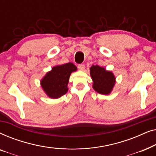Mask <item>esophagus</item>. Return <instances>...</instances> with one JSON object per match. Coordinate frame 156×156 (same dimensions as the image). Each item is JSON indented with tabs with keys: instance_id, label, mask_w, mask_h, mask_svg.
Here are the masks:
<instances>
[{
	"instance_id": "1",
	"label": "esophagus",
	"mask_w": 156,
	"mask_h": 156,
	"mask_svg": "<svg viewBox=\"0 0 156 156\" xmlns=\"http://www.w3.org/2000/svg\"><path fill=\"white\" fill-rule=\"evenodd\" d=\"M78 69L81 70V71H84L85 69V65H82V64H80V65H78Z\"/></svg>"
}]
</instances>
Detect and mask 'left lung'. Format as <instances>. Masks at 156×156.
I'll use <instances>...</instances> for the list:
<instances>
[{
    "mask_svg": "<svg viewBox=\"0 0 156 156\" xmlns=\"http://www.w3.org/2000/svg\"><path fill=\"white\" fill-rule=\"evenodd\" d=\"M90 75L93 80L94 89L101 94H109L116 82L114 74L106 71L104 67L92 65L90 68Z\"/></svg>",
    "mask_w": 156,
    "mask_h": 156,
    "instance_id": "1",
    "label": "left lung"
}]
</instances>
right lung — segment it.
<instances>
[{
	"instance_id": "right-lung-1",
	"label": "right lung",
	"mask_w": 156,
	"mask_h": 156,
	"mask_svg": "<svg viewBox=\"0 0 156 156\" xmlns=\"http://www.w3.org/2000/svg\"><path fill=\"white\" fill-rule=\"evenodd\" d=\"M77 68L72 62L57 65L48 72L40 82L44 92L51 99H58L67 92V84L72 72Z\"/></svg>"
}]
</instances>
